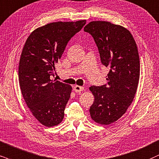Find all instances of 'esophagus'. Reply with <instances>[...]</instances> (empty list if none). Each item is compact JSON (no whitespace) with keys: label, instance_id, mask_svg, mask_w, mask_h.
Segmentation results:
<instances>
[{"label":"esophagus","instance_id":"obj_1","mask_svg":"<svg viewBox=\"0 0 159 159\" xmlns=\"http://www.w3.org/2000/svg\"><path fill=\"white\" fill-rule=\"evenodd\" d=\"M73 89L75 92H81V91H83V90L84 89V87H83V86H81L75 85V86H74Z\"/></svg>","mask_w":159,"mask_h":159}]
</instances>
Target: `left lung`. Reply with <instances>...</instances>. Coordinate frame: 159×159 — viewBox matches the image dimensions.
I'll list each match as a JSON object with an SVG mask.
<instances>
[{
  "label": "left lung",
  "mask_w": 159,
  "mask_h": 159,
  "mask_svg": "<svg viewBox=\"0 0 159 159\" xmlns=\"http://www.w3.org/2000/svg\"><path fill=\"white\" fill-rule=\"evenodd\" d=\"M84 31L94 38L101 63L110 69L107 85L89 87L94 97L91 118L108 125L125 113L135 97L140 75L137 45L127 29L107 21L90 22Z\"/></svg>",
  "instance_id": "1"
}]
</instances>
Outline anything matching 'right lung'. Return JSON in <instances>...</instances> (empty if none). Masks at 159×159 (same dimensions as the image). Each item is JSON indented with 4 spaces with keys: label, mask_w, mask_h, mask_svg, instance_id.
Listing matches in <instances>:
<instances>
[{
    "label": "right lung",
    "mask_w": 159,
    "mask_h": 159,
    "mask_svg": "<svg viewBox=\"0 0 159 159\" xmlns=\"http://www.w3.org/2000/svg\"><path fill=\"white\" fill-rule=\"evenodd\" d=\"M86 20L54 22L37 28L28 37L18 69L22 94L33 116L46 127L61 123L72 86L51 79L69 40Z\"/></svg>",
    "instance_id": "add662e5"
}]
</instances>
